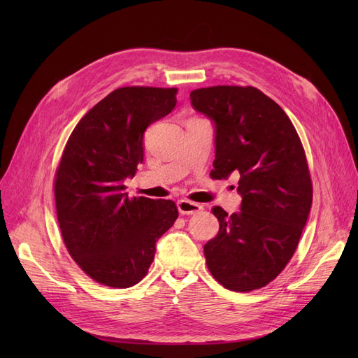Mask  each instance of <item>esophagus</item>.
<instances>
[{
    "label": "esophagus",
    "mask_w": 358,
    "mask_h": 358,
    "mask_svg": "<svg viewBox=\"0 0 358 358\" xmlns=\"http://www.w3.org/2000/svg\"><path fill=\"white\" fill-rule=\"evenodd\" d=\"M178 210L182 215H194L203 210V206L199 203H194L189 200H179L178 201Z\"/></svg>",
    "instance_id": "esophagus-1"
}]
</instances>
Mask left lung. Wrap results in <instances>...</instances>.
I'll use <instances>...</instances> for the list:
<instances>
[{"label": "left lung", "mask_w": 358, "mask_h": 358, "mask_svg": "<svg viewBox=\"0 0 358 358\" xmlns=\"http://www.w3.org/2000/svg\"><path fill=\"white\" fill-rule=\"evenodd\" d=\"M215 124L210 176H239L241 210L212 209L220 231L204 245L209 272L227 289L266 287L296 252L312 204L305 149L287 113L254 86H210L189 94Z\"/></svg>", "instance_id": "obj_1"}]
</instances>
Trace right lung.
Returning a JSON list of instances; mask_svg holds the SVG:
<instances>
[{"label": "right lung", "mask_w": 358, "mask_h": 358, "mask_svg": "<svg viewBox=\"0 0 358 358\" xmlns=\"http://www.w3.org/2000/svg\"><path fill=\"white\" fill-rule=\"evenodd\" d=\"M176 88L125 86L86 113L55 175L64 243L95 282L128 288L142 280L155 248L178 218L171 200L129 199L124 180L143 162L145 129L176 106Z\"/></svg>", "instance_id": "1"}]
</instances>
